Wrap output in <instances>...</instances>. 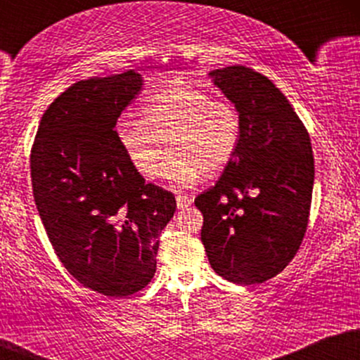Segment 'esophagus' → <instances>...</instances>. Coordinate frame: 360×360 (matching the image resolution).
<instances>
[{
  "label": "esophagus",
  "instance_id": "1",
  "mask_svg": "<svg viewBox=\"0 0 360 360\" xmlns=\"http://www.w3.org/2000/svg\"><path fill=\"white\" fill-rule=\"evenodd\" d=\"M193 201H194V196H191V194H177L176 196V203H177V208L179 210H184V208H188L189 205H193Z\"/></svg>",
  "mask_w": 360,
  "mask_h": 360
}]
</instances>
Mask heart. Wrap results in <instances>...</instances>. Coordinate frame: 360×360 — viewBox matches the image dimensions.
Returning <instances> with one entry per match:
<instances>
[{
    "instance_id": "b5f03b06",
    "label": "heart",
    "mask_w": 360,
    "mask_h": 360,
    "mask_svg": "<svg viewBox=\"0 0 360 360\" xmlns=\"http://www.w3.org/2000/svg\"><path fill=\"white\" fill-rule=\"evenodd\" d=\"M143 120H122L117 125L120 146L134 171L162 177L179 188L213 176L229 166L242 139V117L233 103L217 100L210 91L191 84H172L150 96Z\"/></svg>"
}]
</instances>
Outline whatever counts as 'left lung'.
<instances>
[{"label": "left lung", "mask_w": 360, "mask_h": 360, "mask_svg": "<svg viewBox=\"0 0 360 360\" xmlns=\"http://www.w3.org/2000/svg\"><path fill=\"white\" fill-rule=\"evenodd\" d=\"M213 84L242 117V139L218 183L194 200L213 271L237 284L278 276L303 242L315 162L298 115L262 74L214 69Z\"/></svg>", "instance_id": "obj_1"}]
</instances>
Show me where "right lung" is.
<instances>
[{
    "label": "right lung",
    "mask_w": 360,
    "mask_h": 360,
    "mask_svg": "<svg viewBox=\"0 0 360 360\" xmlns=\"http://www.w3.org/2000/svg\"><path fill=\"white\" fill-rule=\"evenodd\" d=\"M139 72L79 81L40 120L30 169L37 210L57 257L82 286L105 296L146 288L174 194L134 171L117 122L142 91Z\"/></svg>",
    "instance_id": "right-lung-1"
}]
</instances>
